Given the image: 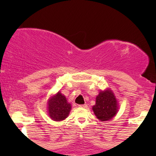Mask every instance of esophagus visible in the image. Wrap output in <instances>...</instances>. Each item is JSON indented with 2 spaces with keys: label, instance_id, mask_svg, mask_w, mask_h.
<instances>
[{
  "label": "esophagus",
  "instance_id": "obj_1",
  "mask_svg": "<svg viewBox=\"0 0 156 156\" xmlns=\"http://www.w3.org/2000/svg\"><path fill=\"white\" fill-rule=\"evenodd\" d=\"M79 106L82 108H87V104H80V105H79Z\"/></svg>",
  "mask_w": 156,
  "mask_h": 156
}]
</instances>
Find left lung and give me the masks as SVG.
Masks as SVG:
<instances>
[{
    "mask_svg": "<svg viewBox=\"0 0 156 156\" xmlns=\"http://www.w3.org/2000/svg\"><path fill=\"white\" fill-rule=\"evenodd\" d=\"M92 109L100 121H108L116 116L119 106L113 91L108 89L100 91L96 98V104L93 106Z\"/></svg>",
    "mask_w": 156,
    "mask_h": 156,
    "instance_id": "obj_1",
    "label": "left lung"
}]
</instances>
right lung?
<instances>
[{"label": "right lung", "mask_w": 156, "mask_h": 156, "mask_svg": "<svg viewBox=\"0 0 156 156\" xmlns=\"http://www.w3.org/2000/svg\"><path fill=\"white\" fill-rule=\"evenodd\" d=\"M49 116L52 120L60 121L67 118L71 110V104L68 103L66 97L58 91L48 101Z\"/></svg>", "instance_id": "1"}]
</instances>
